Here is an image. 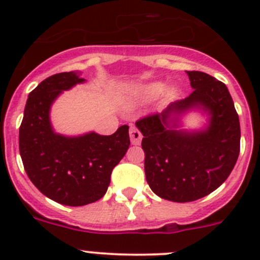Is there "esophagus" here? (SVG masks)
I'll return each mask as SVG.
<instances>
[{
    "mask_svg": "<svg viewBox=\"0 0 260 260\" xmlns=\"http://www.w3.org/2000/svg\"><path fill=\"white\" fill-rule=\"evenodd\" d=\"M129 136L132 145H140L141 141H142V133H141L136 127H131Z\"/></svg>",
    "mask_w": 260,
    "mask_h": 260,
    "instance_id": "1",
    "label": "esophagus"
}]
</instances>
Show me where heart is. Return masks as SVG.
I'll list each match as a JSON object with an SVG mask.
<instances>
[{
  "instance_id": "1",
  "label": "heart",
  "mask_w": 260,
  "mask_h": 260,
  "mask_svg": "<svg viewBox=\"0 0 260 260\" xmlns=\"http://www.w3.org/2000/svg\"><path fill=\"white\" fill-rule=\"evenodd\" d=\"M165 89H166V85L162 81H151V83L142 84V85L136 86L129 91L127 96V102L129 104H137L154 101V99H157L159 95L164 94ZM176 93L177 88L172 86L167 90V96L172 98V96L176 95Z\"/></svg>"
}]
</instances>
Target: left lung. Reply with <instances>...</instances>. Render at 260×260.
<instances>
[{
  "label": "left lung",
  "instance_id": "obj_1",
  "mask_svg": "<svg viewBox=\"0 0 260 260\" xmlns=\"http://www.w3.org/2000/svg\"><path fill=\"white\" fill-rule=\"evenodd\" d=\"M192 93L136 125L143 135L146 180L159 198L199 200L216 190L237 164L240 124L226 85L203 72H186ZM199 109L209 115L199 131L179 130V118Z\"/></svg>",
  "mask_w": 260,
  "mask_h": 260
}]
</instances>
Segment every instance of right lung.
Wrapping results in <instances>:
<instances>
[{
	"mask_svg": "<svg viewBox=\"0 0 260 260\" xmlns=\"http://www.w3.org/2000/svg\"><path fill=\"white\" fill-rule=\"evenodd\" d=\"M85 79L78 72L59 73L30 94L20 125V154L31 182L46 198L67 206L95 203L106 195L112 171L131 145L128 125L111 136L95 132L69 137L50 122L55 99Z\"/></svg>",
	"mask_w": 260,
	"mask_h": 260,
	"instance_id": "obj_1",
	"label": "right lung"
}]
</instances>
